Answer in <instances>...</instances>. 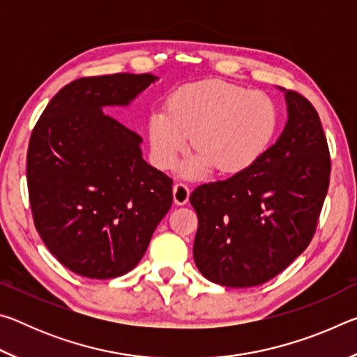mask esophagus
I'll return each instance as SVG.
<instances>
[{
    "mask_svg": "<svg viewBox=\"0 0 357 357\" xmlns=\"http://www.w3.org/2000/svg\"><path fill=\"white\" fill-rule=\"evenodd\" d=\"M190 197V189L185 184H174L173 185V202L183 206L187 202H189Z\"/></svg>",
    "mask_w": 357,
    "mask_h": 357,
    "instance_id": "esophagus-1",
    "label": "esophagus"
}]
</instances>
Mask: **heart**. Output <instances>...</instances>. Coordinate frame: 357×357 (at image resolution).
Here are the masks:
<instances>
[{
	"label": "heart",
	"mask_w": 357,
	"mask_h": 357,
	"mask_svg": "<svg viewBox=\"0 0 357 357\" xmlns=\"http://www.w3.org/2000/svg\"><path fill=\"white\" fill-rule=\"evenodd\" d=\"M277 126L279 110L268 94L222 80L189 83L168 96L165 110L151 113V155L159 168H172L192 137L197 151L183 165L184 176L198 178L213 167L236 174L266 153Z\"/></svg>",
	"instance_id": "heart-1"
}]
</instances>
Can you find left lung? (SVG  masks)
Segmentation results:
<instances>
[{"label": "left lung", "mask_w": 357, "mask_h": 357, "mask_svg": "<svg viewBox=\"0 0 357 357\" xmlns=\"http://www.w3.org/2000/svg\"><path fill=\"white\" fill-rule=\"evenodd\" d=\"M285 93L288 119L277 142L245 172L197 187L193 259L208 280L247 288L288 268L310 244L328 193L331 159L315 108Z\"/></svg>", "instance_id": "left-lung-1"}]
</instances>
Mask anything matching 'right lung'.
<instances>
[{
    "instance_id": "right-lung-1",
    "label": "right lung",
    "mask_w": 357,
    "mask_h": 357,
    "mask_svg": "<svg viewBox=\"0 0 357 357\" xmlns=\"http://www.w3.org/2000/svg\"><path fill=\"white\" fill-rule=\"evenodd\" d=\"M159 77L113 74L66 84L36 124L29 203L47 249L72 273L113 279L140 263L173 202L172 179L143 159L142 137L104 113Z\"/></svg>"
}]
</instances>
